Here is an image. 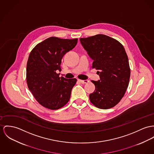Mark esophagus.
<instances>
[{"instance_id": "esophagus-1", "label": "esophagus", "mask_w": 154, "mask_h": 154, "mask_svg": "<svg viewBox=\"0 0 154 154\" xmlns=\"http://www.w3.org/2000/svg\"><path fill=\"white\" fill-rule=\"evenodd\" d=\"M77 80H78V82H79L82 83V84H86V83H88V82H89V80H80V79H78Z\"/></svg>"}]
</instances>
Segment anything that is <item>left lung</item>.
I'll use <instances>...</instances> for the list:
<instances>
[{
  "mask_svg": "<svg viewBox=\"0 0 154 154\" xmlns=\"http://www.w3.org/2000/svg\"><path fill=\"white\" fill-rule=\"evenodd\" d=\"M81 44L93 60V68L100 79L92 80L94 91L89 95L98 108L116 106L125 94L130 78L128 58L124 46L117 40L104 35L80 38Z\"/></svg>",
  "mask_w": 154,
  "mask_h": 154,
  "instance_id": "1",
  "label": "left lung"
}]
</instances>
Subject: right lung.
<instances>
[{
    "mask_svg": "<svg viewBox=\"0 0 154 154\" xmlns=\"http://www.w3.org/2000/svg\"><path fill=\"white\" fill-rule=\"evenodd\" d=\"M77 38L51 37L37 44L29 56L26 81L29 89L38 103L50 109H58L69 101L76 79L60 77L64 55L75 48Z\"/></svg>",
    "mask_w": 154,
    "mask_h": 154,
    "instance_id": "1",
    "label": "right lung"
}]
</instances>
